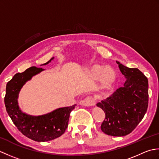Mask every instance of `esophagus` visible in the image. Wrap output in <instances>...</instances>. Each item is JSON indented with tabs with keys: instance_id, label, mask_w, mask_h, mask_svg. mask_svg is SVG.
I'll list each match as a JSON object with an SVG mask.
<instances>
[{
	"instance_id": "1",
	"label": "esophagus",
	"mask_w": 159,
	"mask_h": 159,
	"mask_svg": "<svg viewBox=\"0 0 159 159\" xmlns=\"http://www.w3.org/2000/svg\"><path fill=\"white\" fill-rule=\"evenodd\" d=\"M95 100H94L93 98L91 97V96H88L84 98L83 100H81L80 101V104H81L83 106L85 107H90V106H93L95 105Z\"/></svg>"
}]
</instances>
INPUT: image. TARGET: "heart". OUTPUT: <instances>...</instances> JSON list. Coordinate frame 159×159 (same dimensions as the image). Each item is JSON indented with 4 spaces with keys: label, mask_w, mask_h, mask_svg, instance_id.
<instances>
[{
    "label": "heart",
    "mask_w": 159,
    "mask_h": 159,
    "mask_svg": "<svg viewBox=\"0 0 159 159\" xmlns=\"http://www.w3.org/2000/svg\"><path fill=\"white\" fill-rule=\"evenodd\" d=\"M90 73L94 79H99L100 87L104 89L111 88L117 79L116 72L112 67L99 63L92 66Z\"/></svg>",
    "instance_id": "obj_1"
}]
</instances>
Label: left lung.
I'll return each mask as SVG.
<instances>
[{
	"label": "left lung",
	"mask_w": 159,
	"mask_h": 159,
	"mask_svg": "<svg viewBox=\"0 0 159 159\" xmlns=\"http://www.w3.org/2000/svg\"><path fill=\"white\" fill-rule=\"evenodd\" d=\"M126 79L110 97L96 105L105 113L101 130L108 135L126 136L142 120L148 107V80L137 68H130L116 61Z\"/></svg>",
	"instance_id": "left-lung-1"
}]
</instances>
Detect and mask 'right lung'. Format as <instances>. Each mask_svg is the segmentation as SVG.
<instances>
[{
    "label": "right lung",
    "mask_w": 159,
    "mask_h": 159,
    "mask_svg": "<svg viewBox=\"0 0 159 159\" xmlns=\"http://www.w3.org/2000/svg\"><path fill=\"white\" fill-rule=\"evenodd\" d=\"M54 59L42 65H46ZM44 70L41 67H31L22 73L16 74L7 84L5 104L7 112L21 133L29 139L44 142L61 136L68 125L73 106L59 108L43 116H33L23 113L18 106V98L23 85L36 74Z\"/></svg>",
    "instance_id": "obj_1"
}]
</instances>
